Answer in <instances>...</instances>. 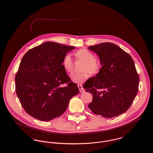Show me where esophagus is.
<instances>
[{
  "label": "esophagus",
  "mask_w": 153,
  "mask_h": 153,
  "mask_svg": "<svg viewBox=\"0 0 153 153\" xmlns=\"http://www.w3.org/2000/svg\"><path fill=\"white\" fill-rule=\"evenodd\" d=\"M78 88H79V92H80L81 93H82V92H85L84 89L83 88V87H82L81 85H78Z\"/></svg>",
  "instance_id": "esophagus-1"
}]
</instances>
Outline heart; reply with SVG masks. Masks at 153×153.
Segmentation results:
<instances>
[{
	"label": "heart",
	"mask_w": 153,
	"mask_h": 153,
	"mask_svg": "<svg viewBox=\"0 0 153 153\" xmlns=\"http://www.w3.org/2000/svg\"><path fill=\"white\" fill-rule=\"evenodd\" d=\"M76 56L81 60L85 62L81 74H73L71 75V79L78 84L84 82L89 78V73L91 74H97L100 69V64L95 59L93 53L86 49H81L76 52ZM62 65L66 71L69 73L74 71V59L70 53H67L62 59Z\"/></svg>",
	"instance_id": "obj_1"
}]
</instances>
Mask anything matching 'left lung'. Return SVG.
I'll use <instances>...</instances> for the list:
<instances>
[{
	"mask_svg": "<svg viewBox=\"0 0 153 153\" xmlns=\"http://www.w3.org/2000/svg\"><path fill=\"white\" fill-rule=\"evenodd\" d=\"M102 67L85 88L92 94L88 108L96 115L113 118L128 109L138 90L139 76L131 56L117 45L105 42L88 47Z\"/></svg>",
	"mask_w": 153,
	"mask_h": 153,
	"instance_id": "1",
	"label": "left lung"
}]
</instances>
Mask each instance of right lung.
I'll return each instance as SVG.
<instances>
[{"label":"right lung","mask_w":153,"mask_h":153,"mask_svg":"<svg viewBox=\"0 0 153 153\" xmlns=\"http://www.w3.org/2000/svg\"><path fill=\"white\" fill-rule=\"evenodd\" d=\"M74 49L46 42L23 56L15 76V90L23 109L32 117L48 121L61 116L71 98L79 93L62 65L64 55Z\"/></svg>","instance_id":"1"}]
</instances>
